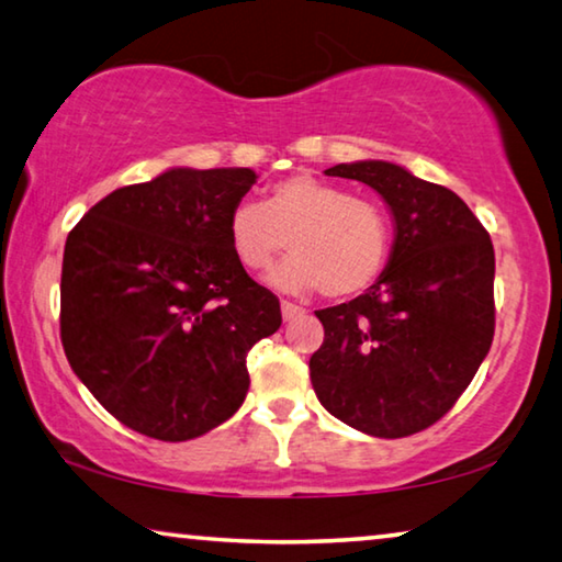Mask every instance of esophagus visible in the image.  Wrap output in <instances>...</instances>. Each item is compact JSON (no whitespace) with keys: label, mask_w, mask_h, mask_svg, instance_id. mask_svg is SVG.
I'll list each match as a JSON object with an SVG mask.
<instances>
[{"label":"esophagus","mask_w":562,"mask_h":562,"mask_svg":"<svg viewBox=\"0 0 562 562\" xmlns=\"http://www.w3.org/2000/svg\"><path fill=\"white\" fill-rule=\"evenodd\" d=\"M302 315H304L302 307H297V304H294V302L282 300V317H284V322L297 319V317H302Z\"/></svg>","instance_id":"esophagus-1"}]
</instances>
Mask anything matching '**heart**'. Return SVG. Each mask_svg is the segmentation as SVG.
I'll return each instance as SVG.
<instances>
[{
	"instance_id": "1",
	"label": "heart",
	"mask_w": 562,
	"mask_h": 562,
	"mask_svg": "<svg viewBox=\"0 0 562 562\" xmlns=\"http://www.w3.org/2000/svg\"><path fill=\"white\" fill-rule=\"evenodd\" d=\"M227 237L247 270H268L290 240L294 258L270 272V284L294 292L319 288L331 300L372 288L392 252V223L382 205L312 176L274 183L265 205L237 203Z\"/></svg>"
}]
</instances>
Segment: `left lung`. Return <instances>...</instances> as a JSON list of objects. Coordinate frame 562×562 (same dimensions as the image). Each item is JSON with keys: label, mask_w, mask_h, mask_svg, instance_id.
<instances>
[{"label": "left lung", "mask_w": 562, "mask_h": 562, "mask_svg": "<svg viewBox=\"0 0 562 562\" xmlns=\"http://www.w3.org/2000/svg\"><path fill=\"white\" fill-rule=\"evenodd\" d=\"M325 173L374 188L392 207L396 237L372 288L315 312L325 341L310 359L312 386L351 429L402 439L449 414L488 355L493 243L453 190L402 166L359 160Z\"/></svg>", "instance_id": "obj_1"}]
</instances>
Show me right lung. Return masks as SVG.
Wrapping results in <instances>:
<instances>
[{
    "mask_svg": "<svg viewBox=\"0 0 562 562\" xmlns=\"http://www.w3.org/2000/svg\"><path fill=\"white\" fill-rule=\"evenodd\" d=\"M250 168H173L113 190L74 225L61 265V345L128 429L188 441L245 402L247 351L280 300L235 258L227 221Z\"/></svg>",
    "mask_w": 562,
    "mask_h": 562,
    "instance_id": "1",
    "label": "right lung"
}]
</instances>
